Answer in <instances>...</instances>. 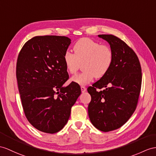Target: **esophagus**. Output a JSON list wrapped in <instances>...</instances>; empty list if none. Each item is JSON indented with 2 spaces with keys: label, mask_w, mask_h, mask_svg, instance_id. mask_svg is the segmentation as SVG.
<instances>
[{
  "label": "esophagus",
  "mask_w": 156,
  "mask_h": 156,
  "mask_svg": "<svg viewBox=\"0 0 156 156\" xmlns=\"http://www.w3.org/2000/svg\"><path fill=\"white\" fill-rule=\"evenodd\" d=\"M81 92H82V93L85 92L86 90H87L86 87H85V86H81Z\"/></svg>",
  "instance_id": "34e87169"
}]
</instances>
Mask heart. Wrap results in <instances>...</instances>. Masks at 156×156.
Returning a JSON list of instances; mask_svg holds the SVG:
<instances>
[{"instance_id": "b5f03b06", "label": "heart", "mask_w": 156, "mask_h": 156, "mask_svg": "<svg viewBox=\"0 0 156 156\" xmlns=\"http://www.w3.org/2000/svg\"><path fill=\"white\" fill-rule=\"evenodd\" d=\"M74 54L66 51L63 55V63L66 71L74 74L82 64L81 73L72 77L71 81L85 85L94 77L101 78L111 69L114 59L112 49L107 45H102L88 37L79 40L73 45Z\"/></svg>"}]
</instances>
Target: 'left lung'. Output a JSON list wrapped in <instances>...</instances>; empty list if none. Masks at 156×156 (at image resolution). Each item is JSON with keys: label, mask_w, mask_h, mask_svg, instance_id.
<instances>
[{"label": "left lung", "mask_w": 156, "mask_h": 156, "mask_svg": "<svg viewBox=\"0 0 156 156\" xmlns=\"http://www.w3.org/2000/svg\"><path fill=\"white\" fill-rule=\"evenodd\" d=\"M98 37L109 43L114 59L108 73L87 89L91 97L88 113L93 126L107 132L122 126L134 112L141 90L142 69L137 55L123 40L112 34Z\"/></svg>", "instance_id": "8db88e82"}]
</instances>
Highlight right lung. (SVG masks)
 <instances>
[{
    "mask_svg": "<svg viewBox=\"0 0 156 156\" xmlns=\"http://www.w3.org/2000/svg\"><path fill=\"white\" fill-rule=\"evenodd\" d=\"M71 44L66 36H35L19 53L16 79L26 119L41 132L55 134L69 119L71 109L81 94V87L71 83L63 55Z\"/></svg>",
    "mask_w": 156,
    "mask_h": 156,
    "instance_id": "add662e5",
    "label": "right lung"
}]
</instances>
